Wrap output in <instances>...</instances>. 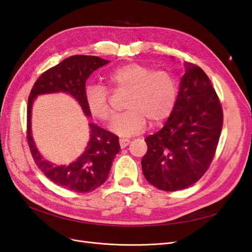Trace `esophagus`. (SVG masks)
I'll list each match as a JSON object with an SVG mask.
<instances>
[{
	"instance_id": "1",
	"label": "esophagus",
	"mask_w": 252,
	"mask_h": 252,
	"mask_svg": "<svg viewBox=\"0 0 252 252\" xmlns=\"http://www.w3.org/2000/svg\"><path fill=\"white\" fill-rule=\"evenodd\" d=\"M119 143H120L121 148H125L126 146H128L129 143H130V141H129L128 139H120Z\"/></svg>"
}]
</instances>
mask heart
Returning a JSON list of instances; mask_svg holds the SVG:
<instances>
[{"instance_id": "obj_1", "label": "heart", "mask_w": 252, "mask_h": 252, "mask_svg": "<svg viewBox=\"0 0 252 252\" xmlns=\"http://www.w3.org/2000/svg\"><path fill=\"white\" fill-rule=\"evenodd\" d=\"M108 85L116 94L127 93L123 113L114 118L110 130L120 135H132L146 127L161 124L168 119L178 98V85L166 70H154L142 63H127L108 75ZM85 102L91 117L107 122L112 116L109 91L91 84L85 89Z\"/></svg>"}]
</instances>
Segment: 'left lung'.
<instances>
[{
	"label": "left lung",
	"instance_id": "8db88e82",
	"mask_svg": "<svg viewBox=\"0 0 252 252\" xmlns=\"http://www.w3.org/2000/svg\"><path fill=\"white\" fill-rule=\"evenodd\" d=\"M174 109L164 127L145 142L142 170L151 185L177 191L193 185L208 170L223 127V109L208 75L185 63Z\"/></svg>",
	"mask_w": 252,
	"mask_h": 252
}]
</instances>
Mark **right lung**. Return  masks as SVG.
I'll return each instance as SVG.
<instances>
[{"mask_svg": "<svg viewBox=\"0 0 252 252\" xmlns=\"http://www.w3.org/2000/svg\"><path fill=\"white\" fill-rule=\"evenodd\" d=\"M108 61L94 56H72L43 72L30 91L27 104V143L36 166L46 177L67 190L89 192L107 180L113 158L120 151L119 136L94 124H89L90 140L84 154L68 166H56L42 158L32 136V106L36 95L63 91L79 102L87 117L85 85L89 75Z\"/></svg>", "mask_w": 252, "mask_h": 252, "instance_id": "add662e5", "label": "right lung"}]
</instances>
